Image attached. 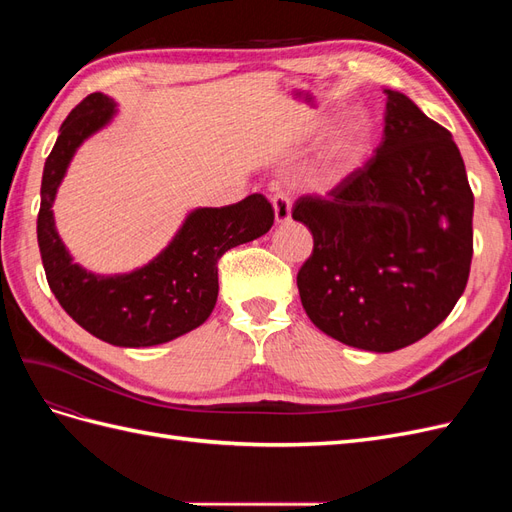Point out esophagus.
<instances>
[{
	"mask_svg": "<svg viewBox=\"0 0 512 512\" xmlns=\"http://www.w3.org/2000/svg\"><path fill=\"white\" fill-rule=\"evenodd\" d=\"M273 211H275V222L282 224L290 220V211H292V198L286 192H277L271 198Z\"/></svg>",
	"mask_w": 512,
	"mask_h": 512,
	"instance_id": "1",
	"label": "esophagus"
}]
</instances>
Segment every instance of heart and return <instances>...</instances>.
I'll use <instances>...</instances> for the list:
<instances>
[{
    "label": "heart",
    "instance_id": "heart-1",
    "mask_svg": "<svg viewBox=\"0 0 512 512\" xmlns=\"http://www.w3.org/2000/svg\"><path fill=\"white\" fill-rule=\"evenodd\" d=\"M367 141H369V128L365 119L361 117L348 119L344 126L335 132L327 153H324L318 183L333 185L342 179L352 168V164L365 153Z\"/></svg>",
    "mask_w": 512,
    "mask_h": 512
}]
</instances>
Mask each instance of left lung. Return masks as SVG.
<instances>
[{"label":"left lung","instance_id":"obj_1","mask_svg":"<svg viewBox=\"0 0 512 512\" xmlns=\"http://www.w3.org/2000/svg\"><path fill=\"white\" fill-rule=\"evenodd\" d=\"M382 143L327 196L292 207L314 237L297 286L305 314L337 342L406 348L453 312L472 265L474 194L451 132L384 91Z\"/></svg>","mask_w":512,"mask_h":512}]
</instances>
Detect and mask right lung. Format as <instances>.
<instances>
[{"label": "right lung", "mask_w": 512, "mask_h": 512, "mask_svg": "<svg viewBox=\"0 0 512 512\" xmlns=\"http://www.w3.org/2000/svg\"><path fill=\"white\" fill-rule=\"evenodd\" d=\"M113 113L111 98L89 94L61 123L44 162L38 247L46 282L74 322L113 346H158L209 318L218 301V260L232 247L265 235L275 213L265 196L252 194L235 205L192 211L177 237L143 269L100 277L74 265L55 230L51 207L76 147Z\"/></svg>", "instance_id": "add662e5"}]
</instances>
